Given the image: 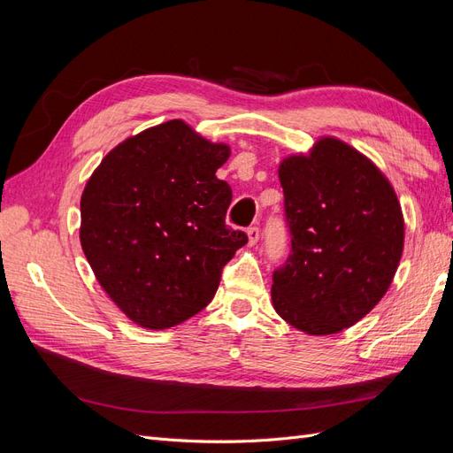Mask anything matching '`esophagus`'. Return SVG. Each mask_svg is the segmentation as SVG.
<instances>
[{"mask_svg": "<svg viewBox=\"0 0 453 453\" xmlns=\"http://www.w3.org/2000/svg\"><path fill=\"white\" fill-rule=\"evenodd\" d=\"M248 242H250V245H255L258 242V226L248 228Z\"/></svg>", "mask_w": 453, "mask_h": 453, "instance_id": "1", "label": "esophagus"}]
</instances>
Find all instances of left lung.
I'll use <instances>...</instances> for the list:
<instances>
[{
  "instance_id": "8db88e82",
  "label": "left lung",
  "mask_w": 453,
  "mask_h": 453,
  "mask_svg": "<svg viewBox=\"0 0 453 453\" xmlns=\"http://www.w3.org/2000/svg\"><path fill=\"white\" fill-rule=\"evenodd\" d=\"M278 175L293 240L273 272V310L306 334H336L389 289L404 248L401 202L376 164L334 135L285 157Z\"/></svg>"
}]
</instances>
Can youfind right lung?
Wrapping results in <instances>:
<instances>
[{
	"instance_id": "1",
	"label": "right lung",
	"mask_w": 453,
	"mask_h": 453,
	"mask_svg": "<svg viewBox=\"0 0 453 453\" xmlns=\"http://www.w3.org/2000/svg\"><path fill=\"white\" fill-rule=\"evenodd\" d=\"M226 143L181 119L120 142L81 196V248L107 296L130 321L162 331L211 303L221 270L248 243L225 225L230 187L217 170Z\"/></svg>"
}]
</instances>
